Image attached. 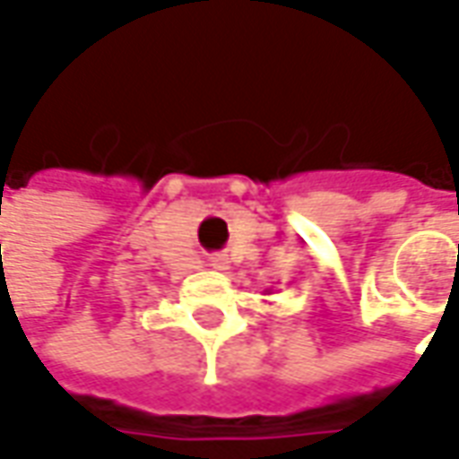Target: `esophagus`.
Here are the masks:
<instances>
[{"label":"esophagus","mask_w":459,"mask_h":459,"mask_svg":"<svg viewBox=\"0 0 459 459\" xmlns=\"http://www.w3.org/2000/svg\"><path fill=\"white\" fill-rule=\"evenodd\" d=\"M209 265H212L214 271H227V268H230V263H227V257H224V255H214V257H212V263H209Z\"/></svg>","instance_id":"1"}]
</instances>
